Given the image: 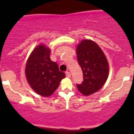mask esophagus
<instances>
[{"instance_id":"34e87169","label":"esophagus","mask_w":134,"mask_h":134,"mask_svg":"<svg viewBox=\"0 0 134 134\" xmlns=\"http://www.w3.org/2000/svg\"><path fill=\"white\" fill-rule=\"evenodd\" d=\"M65 75H66V76L67 77V78H71V73H70L69 71H67V72H65Z\"/></svg>"}]
</instances>
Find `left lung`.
I'll use <instances>...</instances> for the list:
<instances>
[{
  "label": "left lung",
  "instance_id": "obj_1",
  "mask_svg": "<svg viewBox=\"0 0 134 134\" xmlns=\"http://www.w3.org/2000/svg\"><path fill=\"white\" fill-rule=\"evenodd\" d=\"M76 54L83 76V81L77 84V87L83 95L89 96L102 88L107 80L108 62L99 46L91 40L81 41L77 46Z\"/></svg>",
  "mask_w": 134,
  "mask_h": 134
}]
</instances>
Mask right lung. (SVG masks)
Wrapping results in <instances>:
<instances>
[{
    "mask_svg": "<svg viewBox=\"0 0 134 134\" xmlns=\"http://www.w3.org/2000/svg\"><path fill=\"white\" fill-rule=\"evenodd\" d=\"M51 50L44 44L37 46L27 60L25 74L30 87L37 94L49 97L58 88L65 74L59 70L57 63L50 58Z\"/></svg>",
    "mask_w": 134,
    "mask_h": 134,
    "instance_id": "obj_1",
    "label": "right lung"
}]
</instances>
